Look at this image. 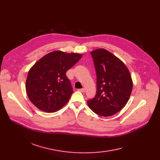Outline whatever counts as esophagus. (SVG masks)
Instances as JSON below:
<instances>
[{
  "instance_id": "esophagus-1",
  "label": "esophagus",
  "mask_w": 160,
  "mask_h": 160,
  "mask_svg": "<svg viewBox=\"0 0 160 160\" xmlns=\"http://www.w3.org/2000/svg\"><path fill=\"white\" fill-rule=\"evenodd\" d=\"M79 91H80V92H82V93H83V92L85 91V89L84 88H82V89H78Z\"/></svg>"
}]
</instances>
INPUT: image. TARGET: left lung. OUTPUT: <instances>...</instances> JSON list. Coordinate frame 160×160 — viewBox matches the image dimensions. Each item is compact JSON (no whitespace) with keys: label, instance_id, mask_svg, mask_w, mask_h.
<instances>
[{"label":"left lung","instance_id":"obj_1","mask_svg":"<svg viewBox=\"0 0 160 160\" xmlns=\"http://www.w3.org/2000/svg\"><path fill=\"white\" fill-rule=\"evenodd\" d=\"M97 73V93L88 105L96 114L109 117L120 112L128 102L133 82L127 67L104 48L91 52Z\"/></svg>","mask_w":160,"mask_h":160}]
</instances>
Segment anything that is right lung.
I'll list each match as a JSON object with an SVG mask.
<instances>
[{
	"mask_svg": "<svg viewBox=\"0 0 160 160\" xmlns=\"http://www.w3.org/2000/svg\"><path fill=\"white\" fill-rule=\"evenodd\" d=\"M82 57L81 54L56 50L33 65L26 81V91L32 104L41 111L52 113L68 102L73 91L66 72Z\"/></svg>",
	"mask_w": 160,
	"mask_h": 160,
	"instance_id": "obj_1",
	"label": "right lung"
}]
</instances>
